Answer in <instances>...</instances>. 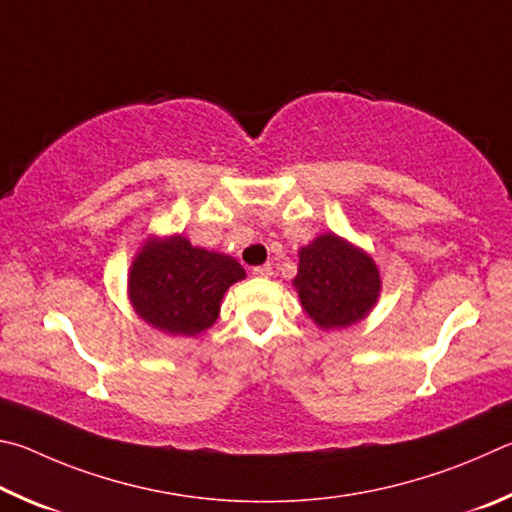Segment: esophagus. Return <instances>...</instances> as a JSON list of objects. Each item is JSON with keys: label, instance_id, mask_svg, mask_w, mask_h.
Returning <instances> with one entry per match:
<instances>
[{"label": "esophagus", "instance_id": "34e87169", "mask_svg": "<svg viewBox=\"0 0 512 512\" xmlns=\"http://www.w3.org/2000/svg\"><path fill=\"white\" fill-rule=\"evenodd\" d=\"M251 274L258 276V279H270V276L274 274L272 265L265 263V265H258V267H251Z\"/></svg>", "mask_w": 512, "mask_h": 512}]
</instances>
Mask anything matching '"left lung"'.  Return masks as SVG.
<instances>
[{
    "label": "left lung",
    "mask_w": 512,
    "mask_h": 512,
    "mask_svg": "<svg viewBox=\"0 0 512 512\" xmlns=\"http://www.w3.org/2000/svg\"><path fill=\"white\" fill-rule=\"evenodd\" d=\"M292 288L321 330H339L371 315L382 279L373 256L328 231L299 249V272Z\"/></svg>",
    "instance_id": "left-lung-1"
}]
</instances>
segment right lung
<instances>
[{"mask_svg":"<svg viewBox=\"0 0 512 512\" xmlns=\"http://www.w3.org/2000/svg\"><path fill=\"white\" fill-rule=\"evenodd\" d=\"M245 276L236 258L195 247L182 233L148 236L132 258L128 299L159 333L195 337L215 324L224 292Z\"/></svg>","mask_w":512,"mask_h":512,"instance_id":"add662e5","label":"right lung"}]
</instances>
